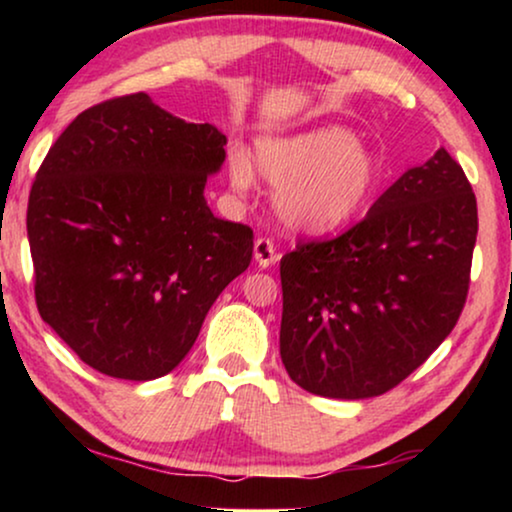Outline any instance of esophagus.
Returning a JSON list of instances; mask_svg holds the SVG:
<instances>
[{"mask_svg": "<svg viewBox=\"0 0 512 512\" xmlns=\"http://www.w3.org/2000/svg\"><path fill=\"white\" fill-rule=\"evenodd\" d=\"M254 258H256V263L261 265V268H270V265H275L279 261L275 242H272L270 237H256Z\"/></svg>", "mask_w": 512, "mask_h": 512, "instance_id": "esophagus-1", "label": "esophagus"}]
</instances>
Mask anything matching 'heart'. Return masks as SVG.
<instances>
[{"mask_svg":"<svg viewBox=\"0 0 512 512\" xmlns=\"http://www.w3.org/2000/svg\"><path fill=\"white\" fill-rule=\"evenodd\" d=\"M254 160L261 177L279 186V216L310 233H331L352 221L380 174L375 153L340 125L263 139L256 144ZM228 174L235 191L254 186V167L240 151L230 153Z\"/></svg>","mask_w":512,"mask_h":512,"instance_id":"obj_1","label":"heart"}]
</instances>
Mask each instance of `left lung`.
I'll use <instances>...</instances> for the list:
<instances>
[{
    "instance_id": "obj_1",
    "label": "left lung",
    "mask_w": 512,
    "mask_h": 512,
    "mask_svg": "<svg viewBox=\"0 0 512 512\" xmlns=\"http://www.w3.org/2000/svg\"><path fill=\"white\" fill-rule=\"evenodd\" d=\"M475 237V193L440 146L345 233L298 240L279 263V354L291 380L349 401L401 384L457 326Z\"/></svg>"
}]
</instances>
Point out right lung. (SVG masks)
Segmentation results:
<instances>
[{
    "instance_id": "right-lung-1",
    "label": "right lung",
    "mask_w": 512,
    "mask_h": 512,
    "mask_svg": "<svg viewBox=\"0 0 512 512\" xmlns=\"http://www.w3.org/2000/svg\"><path fill=\"white\" fill-rule=\"evenodd\" d=\"M223 146L216 125L132 93L81 111L48 149L27 202L34 298L97 373H170L249 268L254 230L216 219L205 200Z\"/></svg>"
}]
</instances>
